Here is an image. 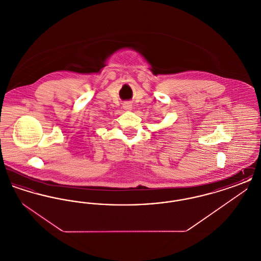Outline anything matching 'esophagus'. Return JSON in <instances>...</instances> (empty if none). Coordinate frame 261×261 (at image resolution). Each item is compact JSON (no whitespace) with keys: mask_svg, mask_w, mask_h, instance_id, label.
Listing matches in <instances>:
<instances>
[{"mask_svg":"<svg viewBox=\"0 0 261 261\" xmlns=\"http://www.w3.org/2000/svg\"><path fill=\"white\" fill-rule=\"evenodd\" d=\"M123 108H124V110L126 111H132V105L130 103V102H125L124 105H123Z\"/></svg>","mask_w":261,"mask_h":261,"instance_id":"34e87169","label":"esophagus"}]
</instances>
